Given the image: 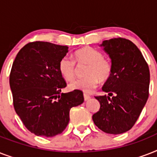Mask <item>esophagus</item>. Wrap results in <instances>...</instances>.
I'll list each match as a JSON object with an SVG mask.
<instances>
[{
  "label": "esophagus",
  "mask_w": 157,
  "mask_h": 157,
  "mask_svg": "<svg viewBox=\"0 0 157 157\" xmlns=\"http://www.w3.org/2000/svg\"><path fill=\"white\" fill-rule=\"evenodd\" d=\"M90 98V96L88 95V94H84V99H85V101H88Z\"/></svg>",
  "instance_id": "esophagus-1"
}]
</instances>
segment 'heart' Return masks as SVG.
Returning <instances> with one entry per match:
<instances>
[{
	"label": "heart",
	"mask_w": 157,
	"mask_h": 157,
	"mask_svg": "<svg viewBox=\"0 0 157 157\" xmlns=\"http://www.w3.org/2000/svg\"><path fill=\"white\" fill-rule=\"evenodd\" d=\"M74 60L77 63H88L86 75L82 79H77L70 82V90H79L84 93H92L98 86V81H106L111 77L112 65L108 60L103 59V54L91 47H85L76 50L74 54ZM59 71L62 76L67 81L75 78L76 65L73 59L63 57L59 63Z\"/></svg>",
	"instance_id": "1"
}]
</instances>
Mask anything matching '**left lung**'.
Wrapping results in <instances>:
<instances>
[{"label":"left lung","instance_id":"left-lung-1","mask_svg":"<svg viewBox=\"0 0 157 157\" xmlns=\"http://www.w3.org/2000/svg\"><path fill=\"white\" fill-rule=\"evenodd\" d=\"M100 46L111 59L112 72L102 88L108 95L95 97L100 109L92 118L102 131L120 134L134 126L146 104L150 71L141 51L130 40L114 38L103 40Z\"/></svg>","mask_w":157,"mask_h":157}]
</instances>
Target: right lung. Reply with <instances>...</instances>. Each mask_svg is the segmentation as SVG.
<instances>
[{
    "mask_svg": "<svg viewBox=\"0 0 157 157\" xmlns=\"http://www.w3.org/2000/svg\"><path fill=\"white\" fill-rule=\"evenodd\" d=\"M67 52L64 45L28 43L12 65L10 86L13 107L26 128L37 136L61 134L69 123L70 109L84 102L82 91L61 93L67 84L59 63Z\"/></svg>",
    "mask_w": 157,
    "mask_h": 157,
    "instance_id": "obj_1",
    "label": "right lung"
}]
</instances>
